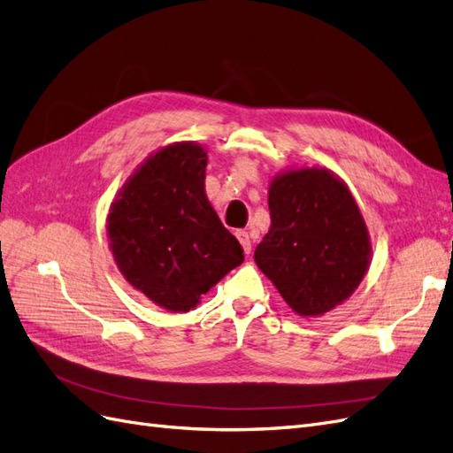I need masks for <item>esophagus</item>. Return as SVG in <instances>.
<instances>
[{
  "label": "esophagus",
  "instance_id": "obj_1",
  "mask_svg": "<svg viewBox=\"0 0 453 453\" xmlns=\"http://www.w3.org/2000/svg\"><path fill=\"white\" fill-rule=\"evenodd\" d=\"M236 238L240 240L242 248L245 253H251V240H250V232L248 230H236Z\"/></svg>",
  "mask_w": 453,
  "mask_h": 453
}]
</instances>
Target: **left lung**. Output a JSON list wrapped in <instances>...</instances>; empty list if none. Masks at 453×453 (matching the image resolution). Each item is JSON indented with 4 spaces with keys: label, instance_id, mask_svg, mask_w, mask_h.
Instances as JSON below:
<instances>
[{
    "label": "left lung",
    "instance_id": "1",
    "mask_svg": "<svg viewBox=\"0 0 453 453\" xmlns=\"http://www.w3.org/2000/svg\"><path fill=\"white\" fill-rule=\"evenodd\" d=\"M272 225L255 263L298 315H323L357 289L368 270L363 215L344 181L321 168L278 175L270 185Z\"/></svg>",
    "mask_w": 453,
    "mask_h": 453
}]
</instances>
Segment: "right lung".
I'll use <instances>...</instances> for the list:
<instances>
[{"label": "right lung", "mask_w": 453, "mask_h": 453, "mask_svg": "<svg viewBox=\"0 0 453 453\" xmlns=\"http://www.w3.org/2000/svg\"><path fill=\"white\" fill-rule=\"evenodd\" d=\"M205 166L208 155L193 142L160 149L120 188L107 217L122 276L170 311L195 308L243 263L240 242L205 196Z\"/></svg>", "instance_id": "obj_1"}]
</instances>
